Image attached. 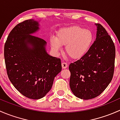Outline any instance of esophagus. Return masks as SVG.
<instances>
[{"mask_svg":"<svg viewBox=\"0 0 120 120\" xmlns=\"http://www.w3.org/2000/svg\"><path fill=\"white\" fill-rule=\"evenodd\" d=\"M61 66H62V68L63 69H65L66 68H67L68 67V64L66 63L65 62H63L62 63H61Z\"/></svg>","mask_w":120,"mask_h":120,"instance_id":"1","label":"esophagus"}]
</instances>
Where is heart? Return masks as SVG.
Listing matches in <instances>:
<instances>
[{
    "instance_id": "obj_1",
    "label": "heart",
    "mask_w": 120,
    "mask_h": 120,
    "mask_svg": "<svg viewBox=\"0 0 120 120\" xmlns=\"http://www.w3.org/2000/svg\"><path fill=\"white\" fill-rule=\"evenodd\" d=\"M94 39L91 31L81 26H72L60 29L56 37L51 38L50 45L54 51H61V46L70 57L79 59L84 56L90 49Z\"/></svg>"
}]
</instances>
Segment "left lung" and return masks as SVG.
<instances>
[{"instance_id":"8db88e82","label":"left lung","mask_w":120,"mask_h":120,"mask_svg":"<svg viewBox=\"0 0 120 120\" xmlns=\"http://www.w3.org/2000/svg\"><path fill=\"white\" fill-rule=\"evenodd\" d=\"M96 38L86 54L69 66L70 86L76 97L84 100L100 95L113 77L116 49L112 38L100 24Z\"/></svg>"}]
</instances>
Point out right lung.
Listing matches in <instances>:
<instances>
[{
	"label": "right lung",
	"instance_id": "obj_1",
	"mask_svg": "<svg viewBox=\"0 0 120 120\" xmlns=\"http://www.w3.org/2000/svg\"><path fill=\"white\" fill-rule=\"evenodd\" d=\"M39 26V21L33 19L19 23L10 32L4 48L10 81L22 95L32 99L44 97L61 71L60 59L47 53L46 42L32 35Z\"/></svg>",
	"mask_w": 120,
	"mask_h": 120
}]
</instances>
